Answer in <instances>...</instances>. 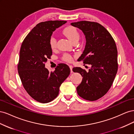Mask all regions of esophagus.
I'll return each mask as SVG.
<instances>
[{
    "label": "esophagus",
    "instance_id": "1",
    "mask_svg": "<svg viewBox=\"0 0 134 134\" xmlns=\"http://www.w3.org/2000/svg\"><path fill=\"white\" fill-rule=\"evenodd\" d=\"M69 68L70 69V71H71V73L72 72V65H69Z\"/></svg>",
    "mask_w": 134,
    "mask_h": 134
}]
</instances>
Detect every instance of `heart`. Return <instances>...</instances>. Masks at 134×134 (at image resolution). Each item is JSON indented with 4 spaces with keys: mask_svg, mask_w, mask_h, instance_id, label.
I'll list each match as a JSON object with an SVG mask.
<instances>
[{
    "mask_svg": "<svg viewBox=\"0 0 134 134\" xmlns=\"http://www.w3.org/2000/svg\"><path fill=\"white\" fill-rule=\"evenodd\" d=\"M63 34L72 42L78 41L79 38V34L78 30L73 26L66 27L63 30ZM49 42L51 48L52 49H54L56 46V39L54 37H51L50 38ZM63 59L67 62H71L72 60V58L70 55L65 54L63 56Z\"/></svg>",
    "mask_w": 134,
    "mask_h": 134,
    "instance_id": "1",
    "label": "heart"
}]
</instances>
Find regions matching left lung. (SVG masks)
Instances as JSON below:
<instances>
[{"mask_svg":"<svg viewBox=\"0 0 134 134\" xmlns=\"http://www.w3.org/2000/svg\"><path fill=\"white\" fill-rule=\"evenodd\" d=\"M71 25L82 30L86 39L78 61L91 65L88 71L80 67L72 69L83 77L77 93L84 99L94 101L106 94L115 79L118 70L116 44L109 32L98 23L83 21Z\"/></svg>","mask_w":134,"mask_h":134,"instance_id":"left-lung-1","label":"left lung"}]
</instances>
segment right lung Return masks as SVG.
<instances>
[{
    "instance_id": "right-lung-1",
    "label": "right lung",
    "mask_w": 134,
    "mask_h": 134,
    "mask_svg": "<svg viewBox=\"0 0 134 134\" xmlns=\"http://www.w3.org/2000/svg\"><path fill=\"white\" fill-rule=\"evenodd\" d=\"M66 23L48 21L37 24L24 39L19 51L18 72L23 86L32 98L42 103L59 94L61 84L70 74L68 65L59 64L54 71L44 68L52 52L50 38L56 28Z\"/></svg>"
}]
</instances>
